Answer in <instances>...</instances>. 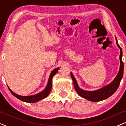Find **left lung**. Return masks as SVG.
Returning <instances> with one entry per match:
<instances>
[{
  "instance_id": "obj_1",
  "label": "left lung",
  "mask_w": 126,
  "mask_h": 126,
  "mask_svg": "<svg viewBox=\"0 0 126 126\" xmlns=\"http://www.w3.org/2000/svg\"><path fill=\"white\" fill-rule=\"evenodd\" d=\"M115 38H116V42L117 46H118V47L119 48V49L120 50V54L119 57L120 69L118 72V75H116V76L115 77L114 80H113L111 83L108 84V85H107L104 87L101 88H100L96 91H89L83 90V89L80 88L79 87L78 84H77V81L76 80L75 76H73V73H72V72H70V75H71L72 79V80H73L75 90L76 91L77 94H78L81 97H83L84 99H87L89 101H94V102H97V101L103 100H105L110 97L112 94H113L115 92H116L117 89L118 88L119 86L120 81H121L122 77H123L124 64L122 60V48L120 47L119 45L118 41H117L116 37H115Z\"/></svg>"
}]
</instances>
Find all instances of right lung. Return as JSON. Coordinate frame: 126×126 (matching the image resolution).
I'll return each instance as SVG.
<instances>
[{
  "mask_svg": "<svg viewBox=\"0 0 126 126\" xmlns=\"http://www.w3.org/2000/svg\"><path fill=\"white\" fill-rule=\"evenodd\" d=\"M59 68H57L54 69V70H53L52 72H51L50 75V76L49 77V80H48V82L47 84V85L44 91H42V92L38 93V94H34V95H30V96H20L19 95V94H15L14 92H13L9 87H8V89L12 94H13L15 97L18 98V99H19L20 100L25 101V102L26 103H36L37 101H40L41 100H42L46 98L47 96L49 95L50 93L51 89V87H52V79L53 77L56 75L57 72L58 70H59Z\"/></svg>",
  "mask_w": 126,
  "mask_h": 126,
  "instance_id": "add662e5",
  "label": "right lung"
}]
</instances>
